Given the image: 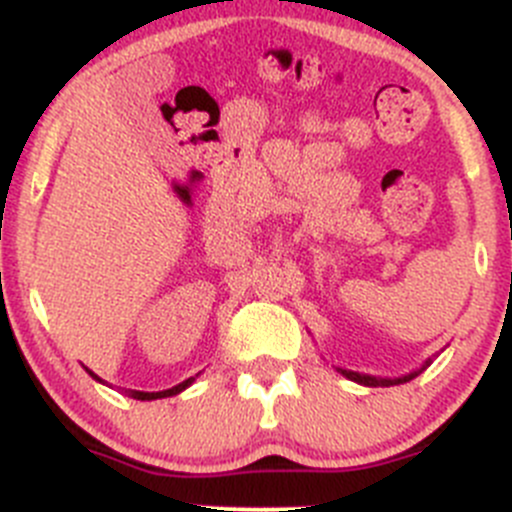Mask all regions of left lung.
Here are the masks:
<instances>
[{"mask_svg": "<svg viewBox=\"0 0 512 512\" xmlns=\"http://www.w3.org/2000/svg\"><path fill=\"white\" fill-rule=\"evenodd\" d=\"M341 371L346 379L351 381H358V384H364V386H394V384H407V381H412L414 376L422 374V371H414V374L409 376H401V379H374V376H366V374H356V371H346V369H338Z\"/></svg>", "mask_w": 512, "mask_h": 512, "instance_id": "left-lung-1", "label": "left lung"}]
</instances>
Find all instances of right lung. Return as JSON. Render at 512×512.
Segmentation results:
<instances>
[{
    "instance_id": "1",
    "label": "right lung",
    "mask_w": 512,
    "mask_h": 512,
    "mask_svg": "<svg viewBox=\"0 0 512 512\" xmlns=\"http://www.w3.org/2000/svg\"><path fill=\"white\" fill-rule=\"evenodd\" d=\"M191 381H194V379H186V381H181L179 386H174V389L156 391V394H148V391H133V396H136V399H141V401H151V399H164V396H174V394H179V391H184L186 386L191 384Z\"/></svg>"
}]
</instances>
